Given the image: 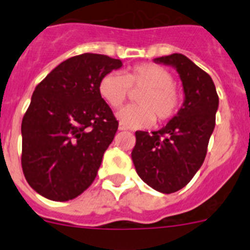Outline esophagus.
<instances>
[{
    "mask_svg": "<svg viewBox=\"0 0 250 250\" xmlns=\"http://www.w3.org/2000/svg\"><path fill=\"white\" fill-rule=\"evenodd\" d=\"M119 130H120V131H123V130H126V126H124L123 124H120V125H119Z\"/></svg>",
    "mask_w": 250,
    "mask_h": 250,
    "instance_id": "1",
    "label": "esophagus"
}]
</instances>
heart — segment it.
Instances as JSON below:
<instances>
[{
	"label": "heart",
	"instance_id": "b5f03b06",
	"mask_svg": "<svg viewBox=\"0 0 250 250\" xmlns=\"http://www.w3.org/2000/svg\"><path fill=\"white\" fill-rule=\"evenodd\" d=\"M131 90L143 91L136 96L139 105L125 106L116 115L124 126L146 127L155 119L164 123L178 112L180 96L174 87L173 75L163 66L141 63L130 68L125 75L109 72L99 83L101 98L114 109L129 98Z\"/></svg>",
	"mask_w": 250,
	"mask_h": 250
}]
</instances>
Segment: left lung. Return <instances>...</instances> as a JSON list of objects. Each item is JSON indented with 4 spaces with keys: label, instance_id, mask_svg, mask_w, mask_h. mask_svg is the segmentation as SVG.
Listing matches in <instances>:
<instances>
[{
    "label": "left lung",
    "instance_id": "left-lung-1",
    "mask_svg": "<svg viewBox=\"0 0 250 250\" xmlns=\"http://www.w3.org/2000/svg\"><path fill=\"white\" fill-rule=\"evenodd\" d=\"M176 70L184 90L182 107L158 131H136L131 151L136 173L164 194L180 190L204 163L215 127L219 98L211 77L182 54L154 59Z\"/></svg>",
    "mask_w": 250,
    "mask_h": 250
}]
</instances>
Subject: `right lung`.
Returning a JSON list of instances; mask_svg holds the SVG:
<instances>
[{"label":"right lung","instance_id":"1","mask_svg":"<svg viewBox=\"0 0 250 250\" xmlns=\"http://www.w3.org/2000/svg\"><path fill=\"white\" fill-rule=\"evenodd\" d=\"M121 66L106 55L83 54L36 86L22 119L21 164L28 185L46 199H74L96 178L119 126L99 83Z\"/></svg>","mask_w":250,"mask_h":250}]
</instances>
